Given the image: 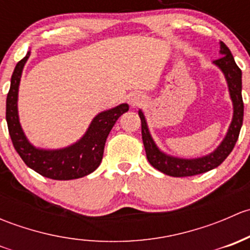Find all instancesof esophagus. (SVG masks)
I'll use <instances>...</instances> for the list:
<instances>
[{
    "instance_id": "34e87169",
    "label": "esophagus",
    "mask_w": 250,
    "mask_h": 250,
    "mask_svg": "<svg viewBox=\"0 0 250 250\" xmlns=\"http://www.w3.org/2000/svg\"><path fill=\"white\" fill-rule=\"evenodd\" d=\"M144 103H145V97H144L141 93H133V94H130L129 97L130 106L133 107L140 106V105H143Z\"/></svg>"
}]
</instances>
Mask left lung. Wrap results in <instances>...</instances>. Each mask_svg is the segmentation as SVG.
Masks as SVG:
<instances>
[{
  "mask_svg": "<svg viewBox=\"0 0 250 250\" xmlns=\"http://www.w3.org/2000/svg\"><path fill=\"white\" fill-rule=\"evenodd\" d=\"M219 53L221 54V57L214 60L213 64L216 67H219L225 76L231 102L233 105V116L225 138L213 152L196 158L175 157V156H170L163 152L156 145L155 140L152 139L145 115H144L143 111L139 110V117L141 120V137H143L146 157L153 168L167 174V175L175 176V178L192 176L214 169L226 160V157L230 155L234 145H236L239 130L242 128V123H243L244 106L243 100H242V71L234 62L230 49L221 41L220 52Z\"/></svg>",
  "mask_w": 250,
  "mask_h": 250,
  "instance_id": "left-lung-1",
  "label": "left lung"
}]
</instances>
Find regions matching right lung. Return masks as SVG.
<instances>
[{
	"label": "right lung",
	"mask_w": 250,
	"mask_h": 250,
	"mask_svg": "<svg viewBox=\"0 0 250 250\" xmlns=\"http://www.w3.org/2000/svg\"><path fill=\"white\" fill-rule=\"evenodd\" d=\"M30 50L20 60L11 78L7 94L6 120L14 148L25 165L46 178L54 180H72L93 173L100 166L105 143L121 115L129 110L128 104H120L102 111L90 122L83 137L76 143L62 148H41L30 143L22 130L18 115V92L22 69L30 57Z\"/></svg>",
	"instance_id": "1"
}]
</instances>
